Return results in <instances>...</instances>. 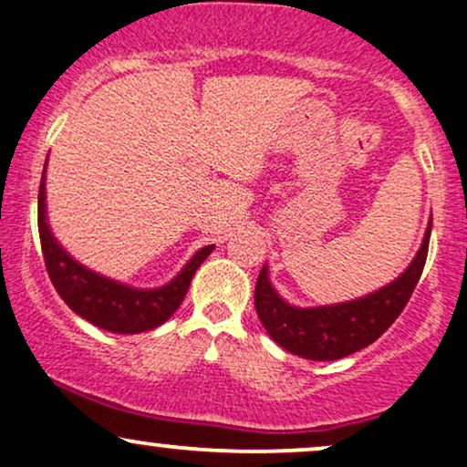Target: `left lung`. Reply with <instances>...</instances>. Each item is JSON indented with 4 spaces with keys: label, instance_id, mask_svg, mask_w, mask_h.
Instances as JSON below:
<instances>
[{
    "label": "left lung",
    "instance_id": "8db88e82",
    "mask_svg": "<svg viewBox=\"0 0 467 467\" xmlns=\"http://www.w3.org/2000/svg\"><path fill=\"white\" fill-rule=\"evenodd\" d=\"M431 224L407 271L389 286L349 304L323 308H293L277 297L262 266L255 282V312L271 338L290 354L310 360H337L380 338L418 286L429 255Z\"/></svg>",
    "mask_w": 467,
    "mask_h": 467
}]
</instances>
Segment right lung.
<instances>
[{"label":"right lung","mask_w":467,"mask_h":467,"mask_svg":"<svg viewBox=\"0 0 467 467\" xmlns=\"http://www.w3.org/2000/svg\"><path fill=\"white\" fill-rule=\"evenodd\" d=\"M38 238H41L47 275L60 299L82 319L102 327V330L118 334L146 332L168 321L181 306V301L185 299L196 268L205 262V257L213 249V244L202 246L166 286L155 290L124 286V284L80 266L60 249L46 223V183L43 179L38 185Z\"/></svg>","instance_id":"1"}]
</instances>
